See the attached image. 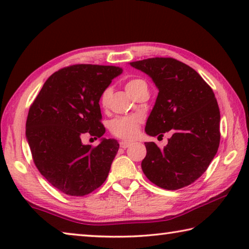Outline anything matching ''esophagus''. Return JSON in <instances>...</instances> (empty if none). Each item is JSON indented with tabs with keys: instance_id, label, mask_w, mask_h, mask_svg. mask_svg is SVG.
<instances>
[{
	"instance_id": "esophagus-1",
	"label": "esophagus",
	"mask_w": 249,
	"mask_h": 249,
	"mask_svg": "<svg viewBox=\"0 0 249 249\" xmlns=\"http://www.w3.org/2000/svg\"><path fill=\"white\" fill-rule=\"evenodd\" d=\"M130 145H132V142H126V141H122V142H120V146H121V148H127V147H129Z\"/></svg>"
}]
</instances>
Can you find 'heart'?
<instances>
[{
	"label": "heart",
	"mask_w": 249,
	"mask_h": 249,
	"mask_svg": "<svg viewBox=\"0 0 249 249\" xmlns=\"http://www.w3.org/2000/svg\"><path fill=\"white\" fill-rule=\"evenodd\" d=\"M125 89L133 98L138 92L147 89V83L142 79H132L125 84ZM109 98H111V89H105L100 96V104L103 107H107ZM141 119L138 116H119L113 120L109 124V129L115 136L130 141L137 136L140 130Z\"/></svg>",
	"instance_id": "1"
}]
</instances>
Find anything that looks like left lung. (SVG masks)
Wrapping results in <instances>:
<instances>
[{
    "instance_id": "8db88e82",
    "label": "left lung",
    "mask_w": 249,
    "mask_h": 249,
    "mask_svg": "<svg viewBox=\"0 0 249 249\" xmlns=\"http://www.w3.org/2000/svg\"><path fill=\"white\" fill-rule=\"evenodd\" d=\"M153 80L158 95L145 132L149 136H172L163 148L145 142L142 169L151 182L177 190L200 178L220 145V108L215 95L191 67L172 58H149L129 62Z\"/></svg>"
}]
</instances>
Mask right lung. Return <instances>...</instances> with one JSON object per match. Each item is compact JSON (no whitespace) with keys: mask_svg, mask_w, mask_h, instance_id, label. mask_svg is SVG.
Masks as SVG:
<instances>
[{"mask_svg":"<svg viewBox=\"0 0 249 249\" xmlns=\"http://www.w3.org/2000/svg\"><path fill=\"white\" fill-rule=\"evenodd\" d=\"M122 72L113 66L67 67L50 75L29 108L26 140L34 162L48 182L66 195H89L107 178L120 144L102 137L99 102ZM87 132L100 138L98 146L83 144Z\"/></svg>","mask_w":249,"mask_h":249,"instance_id":"right-lung-1","label":"right lung"}]
</instances>
